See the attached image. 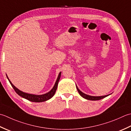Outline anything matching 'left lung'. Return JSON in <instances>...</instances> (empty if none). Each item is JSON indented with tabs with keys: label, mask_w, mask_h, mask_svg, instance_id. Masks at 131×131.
Masks as SVG:
<instances>
[{
	"label": "left lung",
	"mask_w": 131,
	"mask_h": 131,
	"mask_svg": "<svg viewBox=\"0 0 131 131\" xmlns=\"http://www.w3.org/2000/svg\"><path fill=\"white\" fill-rule=\"evenodd\" d=\"M76 88H77V90H78V92L80 94V95L82 97H83L84 98H85V99H86V100H91V101L100 100L102 99V98H105L106 97H107V96H108L109 95L111 94H108V95H102V96H92V95H89L85 94V93H84L83 92H82L81 90L79 89L78 87H77L76 84Z\"/></svg>",
	"instance_id": "8db88e82"
}]
</instances>
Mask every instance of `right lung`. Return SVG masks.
Returning <instances> with one entry per match:
<instances>
[{
    "mask_svg": "<svg viewBox=\"0 0 131 131\" xmlns=\"http://www.w3.org/2000/svg\"><path fill=\"white\" fill-rule=\"evenodd\" d=\"M61 72L59 73V75L58 76V78L56 80L55 83L54 84V86H53L52 88V89L49 91V92H47L45 94H41V95H36V94H29V93H25L21 91V90H19L14 85H13L11 81L9 80V79L8 78V77L7 75L6 74V76L7 77L8 80L9 82H10V85H12V86L13 87V89H14L15 91L16 92L17 94L18 95H19L21 96V97H23L24 98H25V99L28 100L29 101H31V102H44V101H46L47 100H50V98H51L54 95L55 93L56 92V90L57 89V87H58V82L59 81L60 78V76H61Z\"/></svg>",
    "mask_w": 131,
    "mask_h": 131,
    "instance_id": "1",
    "label": "right lung"
}]
</instances>
